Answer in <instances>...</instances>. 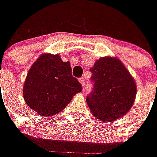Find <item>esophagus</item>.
I'll use <instances>...</instances> for the list:
<instances>
[{"mask_svg":"<svg viewBox=\"0 0 157 157\" xmlns=\"http://www.w3.org/2000/svg\"><path fill=\"white\" fill-rule=\"evenodd\" d=\"M79 82H80V83L83 86V85H84V82H85V80H84L83 77H81V78L79 79Z\"/></svg>","mask_w":157,"mask_h":157,"instance_id":"esophagus-1","label":"esophagus"}]
</instances>
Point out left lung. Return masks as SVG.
I'll return each instance as SVG.
<instances>
[{
    "label": "left lung",
    "mask_w": 157,
    "mask_h": 157,
    "mask_svg": "<svg viewBox=\"0 0 157 157\" xmlns=\"http://www.w3.org/2000/svg\"><path fill=\"white\" fill-rule=\"evenodd\" d=\"M90 70L94 87L86 101L92 115L106 122L124 116L133 105L137 86L122 61L103 57Z\"/></svg>",
    "instance_id": "1"
}]
</instances>
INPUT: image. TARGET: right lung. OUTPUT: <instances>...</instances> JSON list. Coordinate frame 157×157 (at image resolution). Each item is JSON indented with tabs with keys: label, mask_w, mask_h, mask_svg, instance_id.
Returning <instances> with one entry per match:
<instances>
[{
	"label": "right lung",
	"mask_w": 157,
	"mask_h": 157,
	"mask_svg": "<svg viewBox=\"0 0 157 157\" xmlns=\"http://www.w3.org/2000/svg\"><path fill=\"white\" fill-rule=\"evenodd\" d=\"M81 91L82 85L73 77L69 62L62 61L58 54L44 53L27 73L23 97L38 115L52 116L60 113Z\"/></svg>",
	"instance_id": "right-lung-1"
}]
</instances>
